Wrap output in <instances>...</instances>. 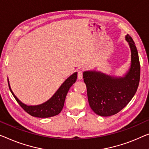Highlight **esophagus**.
I'll list each match as a JSON object with an SVG mask.
<instances>
[{
    "label": "esophagus",
    "instance_id": "1",
    "mask_svg": "<svg viewBox=\"0 0 149 149\" xmlns=\"http://www.w3.org/2000/svg\"><path fill=\"white\" fill-rule=\"evenodd\" d=\"M82 77H83V72L82 71H79L78 73H77V79L80 80V79H82Z\"/></svg>",
    "mask_w": 149,
    "mask_h": 149
}]
</instances>
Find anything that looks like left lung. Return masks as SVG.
<instances>
[{"label": "left lung", "instance_id": "left-lung-1", "mask_svg": "<svg viewBox=\"0 0 149 149\" xmlns=\"http://www.w3.org/2000/svg\"><path fill=\"white\" fill-rule=\"evenodd\" d=\"M125 39L131 52V63L123 77L112 76L95 70L83 73L89 104L99 116L117 114L130 102L138 88L141 74L138 51L129 35H126Z\"/></svg>", "mask_w": 149, "mask_h": 149}]
</instances>
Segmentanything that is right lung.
Instances as JSON below:
<instances>
[{
  "mask_svg": "<svg viewBox=\"0 0 149 149\" xmlns=\"http://www.w3.org/2000/svg\"><path fill=\"white\" fill-rule=\"evenodd\" d=\"M77 73L75 72L72 75L65 79V81L61 84L56 92L53 95L52 97L47 101L39 105H26L19 100L17 97L14 94L11 90L9 81L8 79V87L11 93L15 97V100L19 104V105L23 108V109L31 115L32 116L37 118H49L56 116L61 112L63 109L65 102V97L71 86L74 84L77 79Z\"/></svg>",
  "mask_w": 149,
  "mask_h": 149,
  "instance_id": "1",
  "label": "right lung"
}]
</instances>
